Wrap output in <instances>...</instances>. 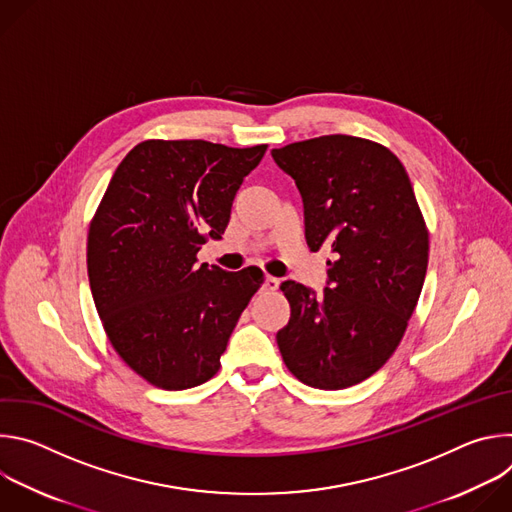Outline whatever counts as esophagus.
Here are the masks:
<instances>
[{
  "label": "esophagus",
  "mask_w": 512,
  "mask_h": 512,
  "mask_svg": "<svg viewBox=\"0 0 512 512\" xmlns=\"http://www.w3.org/2000/svg\"><path fill=\"white\" fill-rule=\"evenodd\" d=\"M277 287H279V279H277V277L267 275V277H265V281H263V289H267V291H275Z\"/></svg>",
  "instance_id": "1"
}]
</instances>
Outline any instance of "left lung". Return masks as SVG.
Segmentation results:
<instances>
[{"instance_id":"obj_1","label":"left lung","mask_w":512,"mask_h":512,"mask_svg":"<svg viewBox=\"0 0 512 512\" xmlns=\"http://www.w3.org/2000/svg\"><path fill=\"white\" fill-rule=\"evenodd\" d=\"M304 200L310 251L330 247L324 296L283 281L289 322L277 332L287 371L314 389H346L375 375L415 312L429 233L409 176L385 145L322 135L271 150Z\"/></svg>"}]
</instances>
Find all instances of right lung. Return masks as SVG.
Wrapping results in <instances>:
<instances>
[{"label":"right lung","mask_w":512,"mask_h":512,"mask_svg":"<svg viewBox=\"0 0 512 512\" xmlns=\"http://www.w3.org/2000/svg\"><path fill=\"white\" fill-rule=\"evenodd\" d=\"M265 150L145 139L101 198L87 237L91 294L115 352L154 387L212 379L265 279L253 265L231 273L196 263L208 239L223 237L233 198Z\"/></svg>","instance_id":"right-lung-1"}]
</instances>
